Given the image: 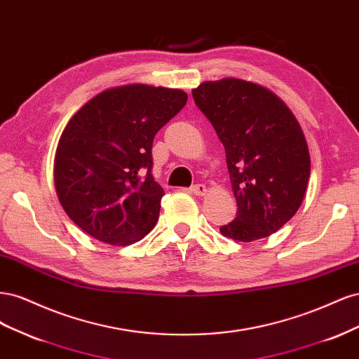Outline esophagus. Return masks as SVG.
<instances>
[{"label": "esophagus", "instance_id": "34e87169", "mask_svg": "<svg viewBox=\"0 0 359 359\" xmlns=\"http://www.w3.org/2000/svg\"><path fill=\"white\" fill-rule=\"evenodd\" d=\"M190 191L193 194H196V196H205V194H206V187L203 186V184H196V186H193L190 189Z\"/></svg>", "mask_w": 359, "mask_h": 359}]
</instances>
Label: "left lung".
Wrapping results in <instances>:
<instances>
[{
    "label": "left lung",
    "mask_w": 359,
    "mask_h": 359,
    "mask_svg": "<svg viewBox=\"0 0 359 359\" xmlns=\"http://www.w3.org/2000/svg\"><path fill=\"white\" fill-rule=\"evenodd\" d=\"M191 94L224 147L236 199L222 235L252 243L277 232L298 211L310 178L298 119L273 91L244 79L206 81Z\"/></svg>",
    "instance_id": "left-lung-1"
}]
</instances>
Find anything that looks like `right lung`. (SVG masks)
<instances>
[{"label":"right lung","mask_w":359,"mask_h":359,"mask_svg":"<svg viewBox=\"0 0 359 359\" xmlns=\"http://www.w3.org/2000/svg\"><path fill=\"white\" fill-rule=\"evenodd\" d=\"M186 103L182 90L128 83L94 95L70 118L53 181L64 211L83 232L124 247L153 231L165 191L151 175V148Z\"/></svg>","instance_id":"right-lung-1"}]
</instances>
